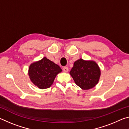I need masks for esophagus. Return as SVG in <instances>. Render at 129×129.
<instances>
[{"label": "esophagus", "mask_w": 129, "mask_h": 129, "mask_svg": "<svg viewBox=\"0 0 129 129\" xmlns=\"http://www.w3.org/2000/svg\"><path fill=\"white\" fill-rule=\"evenodd\" d=\"M62 70H63V71L64 72H67L68 71L69 69H68V67H63Z\"/></svg>", "instance_id": "esophagus-1"}]
</instances>
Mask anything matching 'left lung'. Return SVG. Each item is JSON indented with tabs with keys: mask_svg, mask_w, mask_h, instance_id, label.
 I'll return each instance as SVG.
<instances>
[{
	"mask_svg": "<svg viewBox=\"0 0 129 129\" xmlns=\"http://www.w3.org/2000/svg\"><path fill=\"white\" fill-rule=\"evenodd\" d=\"M69 73L77 85L84 90H88L98 84L101 71L94 61H85L80 58L74 62Z\"/></svg>",
	"mask_w": 129,
	"mask_h": 129,
	"instance_id": "1",
	"label": "left lung"
}]
</instances>
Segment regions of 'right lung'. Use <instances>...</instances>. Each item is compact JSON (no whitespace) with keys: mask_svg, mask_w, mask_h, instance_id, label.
<instances>
[{"mask_svg":"<svg viewBox=\"0 0 129 129\" xmlns=\"http://www.w3.org/2000/svg\"><path fill=\"white\" fill-rule=\"evenodd\" d=\"M61 71L58 65L45 57L30 65L28 75L35 85L44 89L49 88L53 84L56 76Z\"/></svg>","mask_w":129,"mask_h":129,"instance_id":"add662e5","label":"right lung"}]
</instances>
